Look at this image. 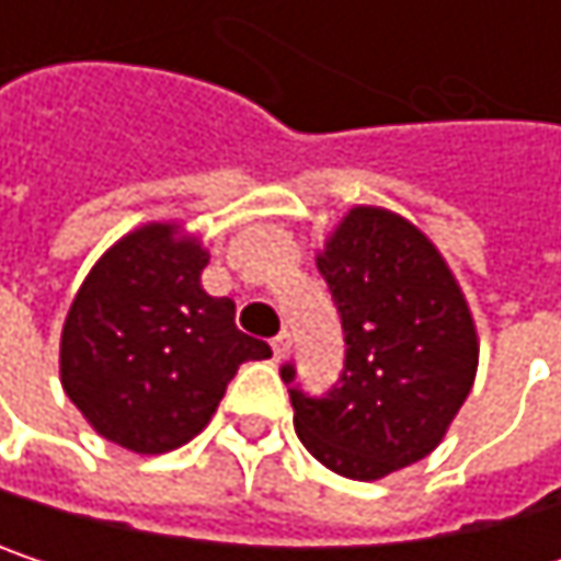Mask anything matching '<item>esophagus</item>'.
<instances>
[{
	"label": "esophagus",
	"mask_w": 561,
	"mask_h": 561,
	"mask_svg": "<svg viewBox=\"0 0 561 561\" xmlns=\"http://www.w3.org/2000/svg\"><path fill=\"white\" fill-rule=\"evenodd\" d=\"M288 351H291V337L282 331V334L273 337V354H276V360H285V357H288Z\"/></svg>",
	"instance_id": "34e87169"
}]
</instances>
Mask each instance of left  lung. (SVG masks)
I'll list each match as a JSON object with an SVG mask.
<instances>
[{
  "instance_id": "1",
  "label": "left lung",
  "mask_w": 561,
  "mask_h": 561,
  "mask_svg": "<svg viewBox=\"0 0 561 561\" xmlns=\"http://www.w3.org/2000/svg\"><path fill=\"white\" fill-rule=\"evenodd\" d=\"M344 328V374L311 399L291 387L295 432L334 474L380 481L438 448L478 374V328L438 247L387 207L357 204L314 256Z\"/></svg>"
}]
</instances>
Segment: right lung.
I'll return each instance as SVG.
<instances>
[{"instance_id":"obj_1","label":"right lung","mask_w":561,"mask_h":561,"mask_svg":"<svg viewBox=\"0 0 561 561\" xmlns=\"http://www.w3.org/2000/svg\"><path fill=\"white\" fill-rule=\"evenodd\" d=\"M201 237L152 220L119 237L77 288L60 331V387L96 435L136 455L187 445L247 360L273 357L204 291Z\"/></svg>"}]
</instances>
